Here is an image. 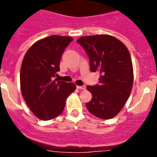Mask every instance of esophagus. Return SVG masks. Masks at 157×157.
Listing matches in <instances>:
<instances>
[{"mask_svg":"<svg viewBox=\"0 0 157 157\" xmlns=\"http://www.w3.org/2000/svg\"><path fill=\"white\" fill-rule=\"evenodd\" d=\"M76 88L79 89V90H86V86H76Z\"/></svg>","mask_w":157,"mask_h":157,"instance_id":"34e87169","label":"esophagus"}]
</instances>
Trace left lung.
<instances>
[{
    "mask_svg": "<svg viewBox=\"0 0 157 157\" xmlns=\"http://www.w3.org/2000/svg\"><path fill=\"white\" fill-rule=\"evenodd\" d=\"M77 43L88 54L91 71L100 74L99 85L86 87L92 94L86 108L98 118L112 119L123 108L133 88L134 71L129 50L110 35L81 36Z\"/></svg>",
    "mask_w": 157,
    "mask_h": 157,
    "instance_id": "obj_1",
    "label": "left lung"
}]
</instances>
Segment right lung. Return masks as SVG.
<instances>
[{
    "mask_svg": "<svg viewBox=\"0 0 157 157\" xmlns=\"http://www.w3.org/2000/svg\"><path fill=\"white\" fill-rule=\"evenodd\" d=\"M72 40L71 36L57 35L43 38L28 49L22 62V95L33 114L42 121L61 114L67 98L76 90L75 84L54 80L62 54Z\"/></svg>",
    "mask_w": 157,
    "mask_h": 157,
    "instance_id": "right-lung-1",
    "label": "right lung"
}]
</instances>
